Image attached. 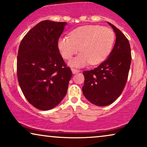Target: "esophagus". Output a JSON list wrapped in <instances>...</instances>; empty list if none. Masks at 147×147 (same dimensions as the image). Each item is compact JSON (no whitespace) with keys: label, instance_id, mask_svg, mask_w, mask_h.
Here are the masks:
<instances>
[{"label":"esophagus","instance_id":"obj_1","mask_svg":"<svg viewBox=\"0 0 147 147\" xmlns=\"http://www.w3.org/2000/svg\"><path fill=\"white\" fill-rule=\"evenodd\" d=\"M71 71H72V73H73V74H77V73H79L80 71V70H78V69H74V68H72Z\"/></svg>","mask_w":147,"mask_h":147}]
</instances>
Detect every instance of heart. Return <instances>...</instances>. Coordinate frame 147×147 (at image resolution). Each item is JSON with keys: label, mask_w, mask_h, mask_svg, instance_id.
I'll return each instance as SVG.
<instances>
[{"label": "heart", "mask_w": 147, "mask_h": 147, "mask_svg": "<svg viewBox=\"0 0 147 147\" xmlns=\"http://www.w3.org/2000/svg\"><path fill=\"white\" fill-rule=\"evenodd\" d=\"M115 35L112 29L98 25H86L72 31L69 38L61 37L57 41V47L62 57L70 59L74 55L80 54L69 61L73 67L95 65L104 61L113 47Z\"/></svg>", "instance_id": "b5f03b06"}]
</instances>
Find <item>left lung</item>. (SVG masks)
I'll use <instances>...</instances> for the list:
<instances>
[{
    "mask_svg": "<svg viewBox=\"0 0 147 147\" xmlns=\"http://www.w3.org/2000/svg\"><path fill=\"white\" fill-rule=\"evenodd\" d=\"M116 34V41L105 61L89 71H84L82 92L86 99L98 106L110 105L123 91L131 63L130 43L118 28L108 23Z\"/></svg>",
    "mask_w": 147,
    "mask_h": 147,
    "instance_id": "obj_1",
    "label": "left lung"
}]
</instances>
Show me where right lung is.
<instances>
[{"instance_id":"add662e5","label":"right lung","mask_w":147,"mask_h":147,"mask_svg":"<svg viewBox=\"0 0 147 147\" xmlns=\"http://www.w3.org/2000/svg\"><path fill=\"white\" fill-rule=\"evenodd\" d=\"M65 22L45 20L32 28L20 43L17 78L28 102L41 110L57 106L67 94L72 76L57 47Z\"/></svg>"}]
</instances>
